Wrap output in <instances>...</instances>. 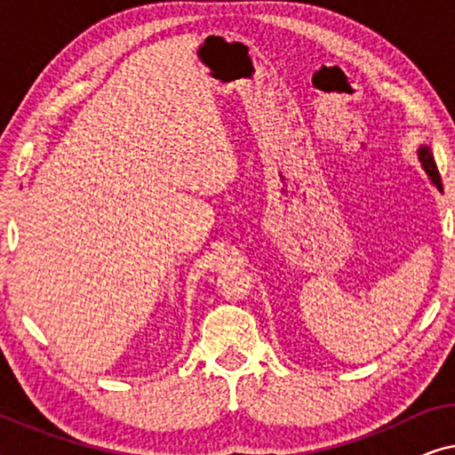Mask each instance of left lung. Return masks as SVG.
I'll list each match as a JSON object with an SVG mask.
<instances>
[{"label":"left lung","instance_id":"left-lung-1","mask_svg":"<svg viewBox=\"0 0 455 455\" xmlns=\"http://www.w3.org/2000/svg\"><path fill=\"white\" fill-rule=\"evenodd\" d=\"M419 161L422 165V170L427 172V176L431 178V182L437 186L439 192H443V184H441V176H439V170H437V164H435V157H433V151L428 148L427 145H422L419 148Z\"/></svg>","mask_w":455,"mask_h":455}]
</instances>
